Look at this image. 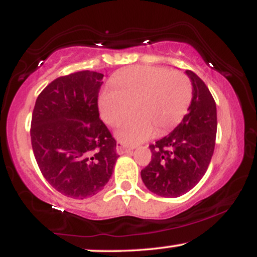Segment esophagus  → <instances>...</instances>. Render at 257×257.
Segmentation results:
<instances>
[{
    "label": "esophagus",
    "mask_w": 257,
    "mask_h": 257,
    "mask_svg": "<svg viewBox=\"0 0 257 257\" xmlns=\"http://www.w3.org/2000/svg\"><path fill=\"white\" fill-rule=\"evenodd\" d=\"M116 152L118 153V155H125V153H131L132 150H131V149H126V147L123 146L122 144L117 143V145H116Z\"/></svg>",
    "instance_id": "34e87169"
}]
</instances>
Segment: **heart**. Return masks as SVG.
I'll list each match as a JSON object with an SVG mask.
<instances>
[{
	"mask_svg": "<svg viewBox=\"0 0 257 257\" xmlns=\"http://www.w3.org/2000/svg\"><path fill=\"white\" fill-rule=\"evenodd\" d=\"M113 89L99 96V111L104 122L117 125L131 113L116 132L125 145H138L176 125L192 98V85L184 73L152 66H134L117 73Z\"/></svg>",
	"mask_w": 257,
	"mask_h": 257,
	"instance_id": "obj_1",
	"label": "heart"
}]
</instances>
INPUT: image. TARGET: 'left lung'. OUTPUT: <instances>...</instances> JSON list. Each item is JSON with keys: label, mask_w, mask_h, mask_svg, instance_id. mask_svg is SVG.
Returning a JSON list of instances; mask_svg holds the SVG:
<instances>
[{"label": "left lung", "mask_w": 257, "mask_h": 257, "mask_svg": "<svg viewBox=\"0 0 257 257\" xmlns=\"http://www.w3.org/2000/svg\"><path fill=\"white\" fill-rule=\"evenodd\" d=\"M192 100L181 123L167 137L150 145L152 159L141 179L153 193L180 197L200 181L210 164L216 139V104L204 82L186 70Z\"/></svg>", "instance_id": "obj_1"}]
</instances>
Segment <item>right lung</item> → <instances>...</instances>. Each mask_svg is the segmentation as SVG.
<instances>
[{
	"mask_svg": "<svg viewBox=\"0 0 257 257\" xmlns=\"http://www.w3.org/2000/svg\"><path fill=\"white\" fill-rule=\"evenodd\" d=\"M102 77L79 71L54 79L32 112L31 144L41 173L58 192L75 199L101 191L119 157L99 117Z\"/></svg>",
	"mask_w": 257,
	"mask_h": 257,
	"instance_id": "1",
	"label": "right lung"
}]
</instances>
